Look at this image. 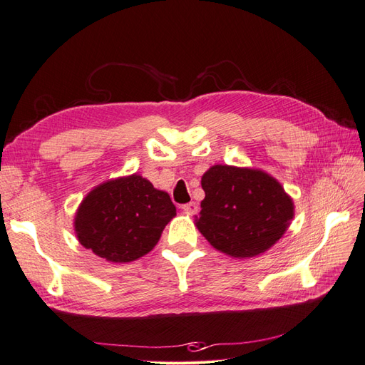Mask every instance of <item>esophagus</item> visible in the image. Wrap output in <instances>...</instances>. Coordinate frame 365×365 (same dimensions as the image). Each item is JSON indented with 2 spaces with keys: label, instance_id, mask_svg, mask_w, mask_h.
I'll return each mask as SVG.
<instances>
[{
  "label": "esophagus",
  "instance_id": "esophagus-1",
  "mask_svg": "<svg viewBox=\"0 0 365 365\" xmlns=\"http://www.w3.org/2000/svg\"><path fill=\"white\" fill-rule=\"evenodd\" d=\"M182 212L187 215H195L197 212V205L195 202H189V204H184L182 207Z\"/></svg>",
  "mask_w": 365,
  "mask_h": 365
}]
</instances>
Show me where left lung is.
<instances>
[{
  "instance_id": "obj_1",
  "label": "left lung",
  "mask_w": 365,
  "mask_h": 365,
  "mask_svg": "<svg viewBox=\"0 0 365 365\" xmlns=\"http://www.w3.org/2000/svg\"><path fill=\"white\" fill-rule=\"evenodd\" d=\"M205 197L195 225L215 250L236 259L268 251L295 215L292 197L262 169L215 164L201 178Z\"/></svg>"
}]
</instances>
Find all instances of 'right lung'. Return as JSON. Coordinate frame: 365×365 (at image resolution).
Returning <instances> with one entry per match:
<instances>
[{"label": "right lung", "instance_id": "right-lung-1", "mask_svg": "<svg viewBox=\"0 0 365 365\" xmlns=\"http://www.w3.org/2000/svg\"><path fill=\"white\" fill-rule=\"evenodd\" d=\"M176 215L168 192L138 173L96 185L77 207L74 233L81 245L113 263L146 256Z\"/></svg>", "mask_w": 365, "mask_h": 365}]
</instances>
